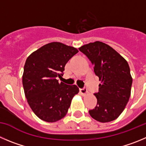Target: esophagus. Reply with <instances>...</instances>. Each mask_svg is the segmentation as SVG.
I'll return each instance as SVG.
<instances>
[{
  "instance_id": "34e87169",
  "label": "esophagus",
  "mask_w": 146,
  "mask_h": 146,
  "mask_svg": "<svg viewBox=\"0 0 146 146\" xmlns=\"http://www.w3.org/2000/svg\"><path fill=\"white\" fill-rule=\"evenodd\" d=\"M80 93H81V94L82 95V96H85V95H86L87 93H88V91H87L86 88H81V89H80Z\"/></svg>"
}]
</instances>
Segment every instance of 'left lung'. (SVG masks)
Instances as JSON below:
<instances>
[{
    "mask_svg": "<svg viewBox=\"0 0 146 146\" xmlns=\"http://www.w3.org/2000/svg\"><path fill=\"white\" fill-rule=\"evenodd\" d=\"M94 65L101 84L94 94L97 104L89 110L92 118L100 122L116 119L126 107L133 83L130 67L126 60L104 42L96 41L79 47Z\"/></svg>",
    "mask_w": 146,
    "mask_h": 146,
    "instance_id": "8db88e82",
    "label": "left lung"
}]
</instances>
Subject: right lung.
<instances>
[{
    "label": "right lung",
    "mask_w": 146,
    "mask_h": 146,
    "mask_svg": "<svg viewBox=\"0 0 146 146\" xmlns=\"http://www.w3.org/2000/svg\"><path fill=\"white\" fill-rule=\"evenodd\" d=\"M78 50L53 42L33 52L26 60L22 76L24 94L36 116L54 122L66 115L73 96L79 92L76 85L58 82L65 65Z\"/></svg>",
    "instance_id": "add662e5"
}]
</instances>
